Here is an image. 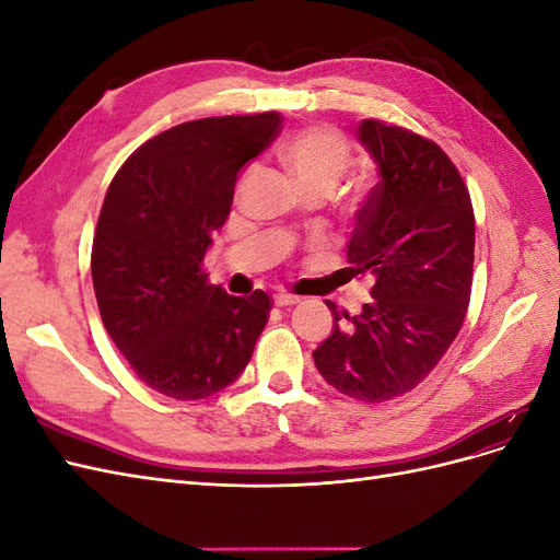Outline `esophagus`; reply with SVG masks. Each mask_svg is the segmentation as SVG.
Listing matches in <instances>:
<instances>
[{
  "mask_svg": "<svg viewBox=\"0 0 560 560\" xmlns=\"http://www.w3.org/2000/svg\"><path fill=\"white\" fill-rule=\"evenodd\" d=\"M273 301H276V306L287 308V306H296V303H301V296L290 294V292H278V294L273 296Z\"/></svg>",
  "mask_w": 560,
  "mask_h": 560,
  "instance_id": "obj_1",
  "label": "esophagus"
}]
</instances>
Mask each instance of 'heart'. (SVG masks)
<instances>
[{
    "label": "heart",
    "instance_id": "b5f03b06",
    "mask_svg": "<svg viewBox=\"0 0 560 560\" xmlns=\"http://www.w3.org/2000/svg\"><path fill=\"white\" fill-rule=\"evenodd\" d=\"M350 142L331 128H306L282 147V161L303 186L334 189L350 165Z\"/></svg>",
    "mask_w": 560,
    "mask_h": 560
}]
</instances>
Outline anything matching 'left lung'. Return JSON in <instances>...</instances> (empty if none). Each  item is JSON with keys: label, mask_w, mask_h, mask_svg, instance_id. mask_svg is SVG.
I'll list each match as a JSON object with an SVG mask.
<instances>
[{"label": "left lung", "mask_w": 560, "mask_h": 560, "mask_svg": "<svg viewBox=\"0 0 560 560\" xmlns=\"http://www.w3.org/2000/svg\"><path fill=\"white\" fill-rule=\"evenodd\" d=\"M358 138L378 182L354 217L352 273L374 278L360 315L338 311L315 352L329 385L360 401L409 393L444 358L469 306L474 210L444 149L401 126L364 118Z\"/></svg>", "instance_id": "left-lung-1"}]
</instances>
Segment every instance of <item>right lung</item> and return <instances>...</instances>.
I'll use <instances>...</instances> for the list:
<instances>
[{
    "instance_id": "obj_1",
    "label": "right lung",
    "mask_w": 560,
    "mask_h": 560,
    "mask_svg": "<svg viewBox=\"0 0 560 560\" xmlns=\"http://www.w3.org/2000/svg\"><path fill=\"white\" fill-rule=\"evenodd\" d=\"M280 126L278 112L179 124L135 149L109 184L91 254L97 308L138 378L165 397L231 385L266 327V292L231 296L200 266L241 167Z\"/></svg>"
}]
</instances>
